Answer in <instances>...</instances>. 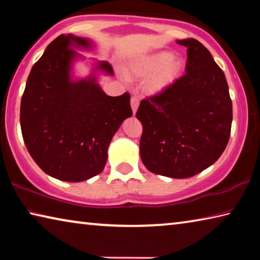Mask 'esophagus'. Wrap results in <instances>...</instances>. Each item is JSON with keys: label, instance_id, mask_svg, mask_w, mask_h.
<instances>
[{"label": "esophagus", "instance_id": "esophagus-1", "mask_svg": "<svg viewBox=\"0 0 260 260\" xmlns=\"http://www.w3.org/2000/svg\"><path fill=\"white\" fill-rule=\"evenodd\" d=\"M139 98H136V96H133V98L131 99V107H132V111H133V114L136 113L138 111V108H139Z\"/></svg>", "mask_w": 260, "mask_h": 260}]
</instances>
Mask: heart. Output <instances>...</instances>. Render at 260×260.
Instances as JSON below:
<instances>
[{
    "instance_id": "heart-1",
    "label": "heart",
    "mask_w": 260,
    "mask_h": 260,
    "mask_svg": "<svg viewBox=\"0 0 260 260\" xmlns=\"http://www.w3.org/2000/svg\"><path fill=\"white\" fill-rule=\"evenodd\" d=\"M184 68L182 58L173 56L171 51L161 50L134 59L128 67V74L138 79L148 78L144 85L147 93L160 95L177 83Z\"/></svg>"
}]
</instances>
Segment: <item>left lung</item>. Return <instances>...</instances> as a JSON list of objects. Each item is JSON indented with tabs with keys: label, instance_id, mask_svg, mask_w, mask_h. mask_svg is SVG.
Segmentation results:
<instances>
[{
	"label": "left lung",
	"instance_id": "left-lung-1",
	"mask_svg": "<svg viewBox=\"0 0 260 260\" xmlns=\"http://www.w3.org/2000/svg\"><path fill=\"white\" fill-rule=\"evenodd\" d=\"M187 47L186 74L164 94L140 103V156L150 172L190 178L218 160L231 136L232 100L225 74L195 39Z\"/></svg>",
	"mask_w": 260,
	"mask_h": 260
}]
</instances>
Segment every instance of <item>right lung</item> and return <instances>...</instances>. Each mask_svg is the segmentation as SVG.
Segmentation results:
<instances>
[{"mask_svg": "<svg viewBox=\"0 0 260 260\" xmlns=\"http://www.w3.org/2000/svg\"><path fill=\"white\" fill-rule=\"evenodd\" d=\"M89 39L73 34L56 38L26 82L20 103L21 134L29 155L50 177L81 182L102 172L108 148L122 121L133 116L131 96H109L98 73L113 76L108 61L94 63L91 74L74 79L76 49L90 50Z\"/></svg>", "mask_w": 260, "mask_h": 260, "instance_id": "obj_1", "label": "right lung"}]
</instances>
